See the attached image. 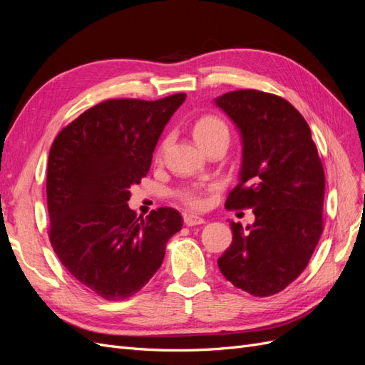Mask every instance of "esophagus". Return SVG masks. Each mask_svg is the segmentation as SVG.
<instances>
[{"label":"esophagus","instance_id":"1","mask_svg":"<svg viewBox=\"0 0 365 365\" xmlns=\"http://www.w3.org/2000/svg\"><path fill=\"white\" fill-rule=\"evenodd\" d=\"M205 220L202 219V217H200V216H193V215H185L184 216V224L187 225V227H193V225H201V224H204Z\"/></svg>","mask_w":365,"mask_h":365}]
</instances>
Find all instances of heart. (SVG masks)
Wrapping results in <instances>:
<instances>
[{"label":"heart","instance_id":"heart-1","mask_svg":"<svg viewBox=\"0 0 365 365\" xmlns=\"http://www.w3.org/2000/svg\"><path fill=\"white\" fill-rule=\"evenodd\" d=\"M193 137L197 145L204 149L217 140H228L230 134L227 125L219 117L204 115L196 120V123L193 126ZM181 197L182 201L192 208L202 207V197L196 192H184L181 193Z\"/></svg>","mask_w":365,"mask_h":365}]
</instances>
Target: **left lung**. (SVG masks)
<instances>
[{
  "mask_svg": "<svg viewBox=\"0 0 365 365\" xmlns=\"http://www.w3.org/2000/svg\"><path fill=\"white\" fill-rule=\"evenodd\" d=\"M242 138L239 184L225 208H252V225L231 222L217 259L224 277L254 297L283 291L311 260L323 233L324 170L303 115L284 98L237 90L215 98Z\"/></svg>",
  "mask_w": 365,
  "mask_h": 365,
  "instance_id": "8db88e82",
  "label": "left lung"
}]
</instances>
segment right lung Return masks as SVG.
Masks as SVG:
<instances>
[{
  "label": "right lung",
  "mask_w": 365,
  "mask_h": 365,
  "mask_svg": "<svg viewBox=\"0 0 365 365\" xmlns=\"http://www.w3.org/2000/svg\"><path fill=\"white\" fill-rule=\"evenodd\" d=\"M185 101H105L54 138L47 168L48 237L73 277L105 300L137 294L161 267L168 240L182 227L178 210L143 219L128 205L146 176L164 126Z\"/></svg>",
  "instance_id": "add662e5"
}]
</instances>
